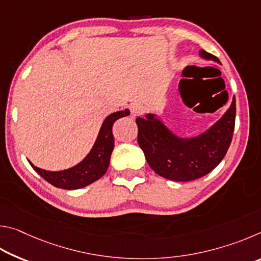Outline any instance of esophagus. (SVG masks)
Returning <instances> with one entry per match:
<instances>
[{
    "label": "esophagus",
    "instance_id": "34e87169",
    "mask_svg": "<svg viewBox=\"0 0 261 261\" xmlns=\"http://www.w3.org/2000/svg\"><path fill=\"white\" fill-rule=\"evenodd\" d=\"M130 110H131V115L132 116H139L144 113V107L140 103H132L130 106Z\"/></svg>",
    "mask_w": 261,
    "mask_h": 261
}]
</instances>
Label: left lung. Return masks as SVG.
<instances>
[{"instance_id": "8db88e82", "label": "left lung", "mask_w": 261, "mask_h": 261, "mask_svg": "<svg viewBox=\"0 0 261 261\" xmlns=\"http://www.w3.org/2000/svg\"><path fill=\"white\" fill-rule=\"evenodd\" d=\"M206 61L220 63L218 57L199 50ZM185 79H180L179 85ZM236 117V99L230 107L204 132L193 137L177 136L156 114L148 113L136 120L138 144L149 167L158 175L176 182H189L211 173L222 161L230 146Z\"/></svg>"}]
</instances>
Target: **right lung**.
I'll return each mask as SVG.
<instances>
[{
	"label": "right lung",
	"instance_id": "right-lung-1",
	"mask_svg": "<svg viewBox=\"0 0 261 261\" xmlns=\"http://www.w3.org/2000/svg\"><path fill=\"white\" fill-rule=\"evenodd\" d=\"M129 115L130 110L125 109L110 114L109 116L106 117L100 127L99 135L96 137L93 147L91 148L90 153L83 159V161L77 163L76 166L60 171H50L35 167L31 161H29L30 165L43 179H46L48 183L56 188L76 190L87 187V185L102 177L107 171L110 155H112L114 149L113 125L118 118L129 116Z\"/></svg>",
	"mask_w": 261,
	"mask_h": 261
}]
</instances>
